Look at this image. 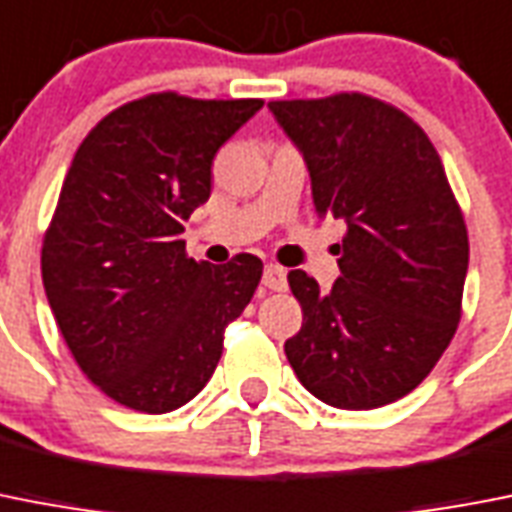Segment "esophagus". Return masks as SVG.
<instances>
[{
  "label": "esophagus",
  "mask_w": 512,
  "mask_h": 512,
  "mask_svg": "<svg viewBox=\"0 0 512 512\" xmlns=\"http://www.w3.org/2000/svg\"><path fill=\"white\" fill-rule=\"evenodd\" d=\"M263 286L270 291H283L286 289V270L281 265H265L263 270Z\"/></svg>",
  "instance_id": "1"
}]
</instances>
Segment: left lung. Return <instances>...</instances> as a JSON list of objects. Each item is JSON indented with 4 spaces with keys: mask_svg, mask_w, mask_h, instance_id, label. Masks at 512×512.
<instances>
[{
    "mask_svg": "<svg viewBox=\"0 0 512 512\" xmlns=\"http://www.w3.org/2000/svg\"><path fill=\"white\" fill-rule=\"evenodd\" d=\"M268 109L304 156L317 213L346 221L333 289L289 273L304 322L283 351L322 403L380 409L409 395L453 341L468 270L463 213L435 145L390 103L336 93Z\"/></svg>",
    "mask_w": 512,
    "mask_h": 512,
    "instance_id": "1",
    "label": "left lung"
}]
</instances>
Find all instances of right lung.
<instances>
[{
	"instance_id": "right-lung-1",
	"label": "right lung",
	"mask_w": 512,
	"mask_h": 512,
	"mask_svg": "<svg viewBox=\"0 0 512 512\" xmlns=\"http://www.w3.org/2000/svg\"><path fill=\"white\" fill-rule=\"evenodd\" d=\"M260 109L150 93L106 114L64 176L41 249L46 299L77 367L127 409L192 401L260 283V257L195 263L182 239L218 148Z\"/></svg>"
}]
</instances>
